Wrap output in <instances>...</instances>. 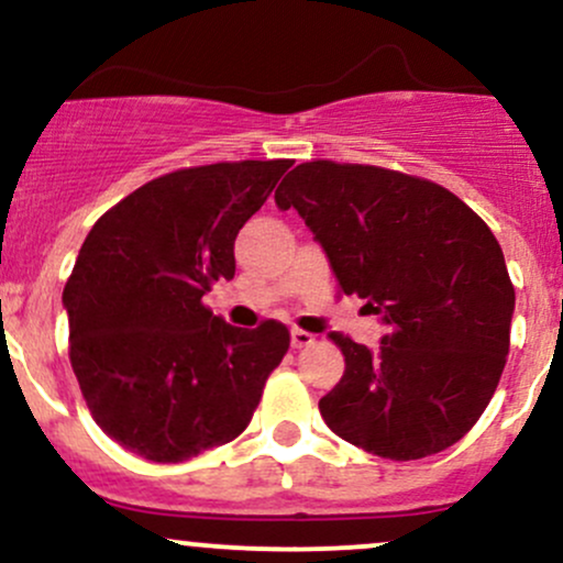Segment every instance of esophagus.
Here are the masks:
<instances>
[{
    "label": "esophagus",
    "instance_id": "34e87169",
    "mask_svg": "<svg viewBox=\"0 0 563 563\" xmlns=\"http://www.w3.org/2000/svg\"><path fill=\"white\" fill-rule=\"evenodd\" d=\"M314 342V336L310 331H301V329H294L291 331V344L296 350H301V347H310V344Z\"/></svg>",
    "mask_w": 563,
    "mask_h": 563
}]
</instances>
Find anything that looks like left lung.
Listing matches in <instances>:
<instances>
[{
	"instance_id": "obj_1",
	"label": "left lung",
	"mask_w": 563,
	"mask_h": 563,
	"mask_svg": "<svg viewBox=\"0 0 563 563\" xmlns=\"http://www.w3.org/2000/svg\"><path fill=\"white\" fill-rule=\"evenodd\" d=\"M320 240L339 294L382 314L379 350L329 333L344 376L318 404L339 438L422 460L454 446L489 406L510 350L516 291L486 221L454 191L379 165L301 163L275 191Z\"/></svg>"
}]
</instances>
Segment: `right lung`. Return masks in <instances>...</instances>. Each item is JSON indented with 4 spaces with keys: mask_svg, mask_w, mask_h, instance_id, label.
Instances as JSON below:
<instances>
[{
    "mask_svg": "<svg viewBox=\"0 0 563 563\" xmlns=\"http://www.w3.org/2000/svg\"><path fill=\"white\" fill-rule=\"evenodd\" d=\"M291 159L165 173L92 224L66 280L69 361L111 441L184 462L249 428L291 333L277 320L234 329L202 305L234 277V238Z\"/></svg>",
    "mask_w": 563,
    "mask_h": 563,
    "instance_id": "obj_1",
    "label": "right lung"
}]
</instances>
